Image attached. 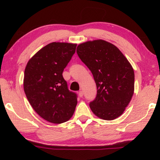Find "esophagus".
Instances as JSON below:
<instances>
[{
	"label": "esophagus",
	"instance_id": "esophagus-1",
	"mask_svg": "<svg viewBox=\"0 0 160 160\" xmlns=\"http://www.w3.org/2000/svg\"><path fill=\"white\" fill-rule=\"evenodd\" d=\"M79 96L80 97H82L83 96V91H82V90H80V92H79Z\"/></svg>",
	"mask_w": 160,
	"mask_h": 160
}]
</instances>
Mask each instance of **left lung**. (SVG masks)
I'll use <instances>...</instances> for the list:
<instances>
[{
  "mask_svg": "<svg viewBox=\"0 0 160 160\" xmlns=\"http://www.w3.org/2000/svg\"><path fill=\"white\" fill-rule=\"evenodd\" d=\"M77 52L96 84V96L89 103L92 111L105 120L120 117L134 93L135 74L127 58L117 47L103 40L81 43Z\"/></svg>",
  "mask_w": 160,
  "mask_h": 160,
  "instance_id": "obj_1",
  "label": "left lung"
}]
</instances>
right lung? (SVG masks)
<instances>
[{
  "label": "right lung",
  "instance_id": "right-lung-1",
  "mask_svg": "<svg viewBox=\"0 0 160 160\" xmlns=\"http://www.w3.org/2000/svg\"><path fill=\"white\" fill-rule=\"evenodd\" d=\"M77 44L49 43L28 62L24 91L33 109L45 120L62 123L74 114L78 95L70 91L62 76L75 53Z\"/></svg>",
  "mask_w": 160,
  "mask_h": 160
}]
</instances>
